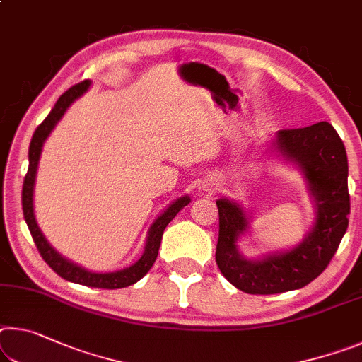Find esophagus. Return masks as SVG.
I'll use <instances>...</instances> for the list:
<instances>
[{
	"mask_svg": "<svg viewBox=\"0 0 362 362\" xmlns=\"http://www.w3.org/2000/svg\"><path fill=\"white\" fill-rule=\"evenodd\" d=\"M217 180H214V179H209L208 180V183H206V185H204V188H206V190H214V188L217 187V183H216Z\"/></svg>",
	"mask_w": 362,
	"mask_h": 362,
	"instance_id": "obj_1",
	"label": "esophagus"
}]
</instances>
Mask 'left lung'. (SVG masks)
<instances>
[{
    "label": "left lung",
    "instance_id": "obj_1",
    "mask_svg": "<svg viewBox=\"0 0 362 362\" xmlns=\"http://www.w3.org/2000/svg\"><path fill=\"white\" fill-rule=\"evenodd\" d=\"M274 148L301 169L315 206V221L311 232L291 250L246 259L237 242L248 228V217L240 204L217 199L216 262L228 282L250 295L284 293L313 282L329 266L348 228V158L337 130L329 122L279 130Z\"/></svg>",
    "mask_w": 362,
    "mask_h": 362
}]
</instances>
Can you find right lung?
I'll return each mask as SVG.
<instances>
[{
    "label": "right lung",
    "mask_w": 362,
    "mask_h": 362,
    "mask_svg": "<svg viewBox=\"0 0 362 362\" xmlns=\"http://www.w3.org/2000/svg\"><path fill=\"white\" fill-rule=\"evenodd\" d=\"M90 85H91L90 80H83V82H80L69 88L66 93H62L59 96V100L56 101L54 107L51 109V112L48 114L47 119H45L43 122L38 125L37 130L33 132L30 146H28V170L24 179V187H22V209H24V219L28 226V230L32 233L33 242L37 245L38 253L42 255L45 262H47L48 266L53 269L57 275H59V277L74 284L93 286V288L114 290V288H124V286L134 285L135 282H139L140 279L145 277L146 272L153 267V264L158 257V251L160 246V240H163L164 228L168 227V223L177 216V212L190 203V197H182L179 199H175V202L172 203L169 208L151 223L150 230H148L145 251H143L141 257L135 264H132L130 267L122 269V271L105 272V274L90 272L87 269L80 267L77 264L66 259V257H62L53 248V246L48 243V240L45 238V235L42 233V230H40L35 219V212H33V187H35L40 154H42L45 140L48 139L51 130L56 127V124L59 122L62 116H64L67 107L71 106L78 96H82L85 91L88 90Z\"/></svg>",
    "instance_id": "obj_1"
}]
</instances>
